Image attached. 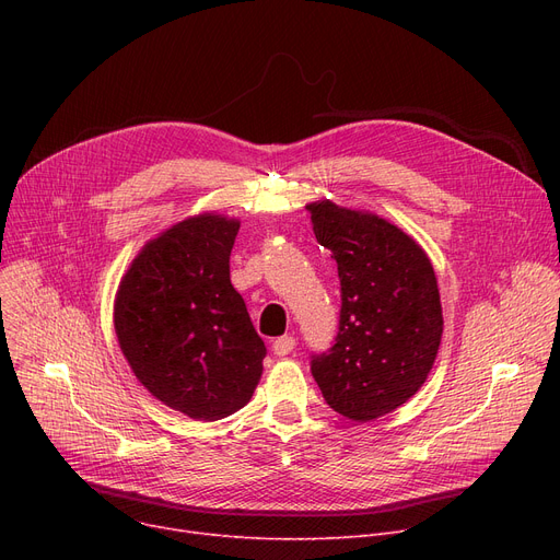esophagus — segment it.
<instances>
[{
  "label": "esophagus",
  "instance_id": "obj_1",
  "mask_svg": "<svg viewBox=\"0 0 560 560\" xmlns=\"http://www.w3.org/2000/svg\"><path fill=\"white\" fill-rule=\"evenodd\" d=\"M292 349H295V338L292 336H281V338L272 340V351L277 357H288Z\"/></svg>",
  "mask_w": 560,
  "mask_h": 560
}]
</instances>
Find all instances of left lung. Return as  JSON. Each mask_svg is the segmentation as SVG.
I'll list each match as a JSON object with an SVG mask.
<instances>
[{"mask_svg": "<svg viewBox=\"0 0 560 560\" xmlns=\"http://www.w3.org/2000/svg\"><path fill=\"white\" fill-rule=\"evenodd\" d=\"M340 279L334 345L311 354L327 404L349 420L390 413L427 381L443 336L438 281L422 247L395 224L331 201L306 206Z\"/></svg>", "mask_w": 560, "mask_h": 560, "instance_id": "obj_1", "label": "left lung"}]
</instances>
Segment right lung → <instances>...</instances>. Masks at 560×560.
I'll return each mask as SVG.
<instances>
[{
	"label": "right lung",
	"instance_id": "right-lung-1",
	"mask_svg": "<svg viewBox=\"0 0 560 560\" xmlns=\"http://www.w3.org/2000/svg\"><path fill=\"white\" fill-rule=\"evenodd\" d=\"M241 224L199 215L174 224L131 262L115 300V331L140 384L192 420L241 410L268 354L229 256Z\"/></svg>",
	"mask_w": 560,
	"mask_h": 560
}]
</instances>
